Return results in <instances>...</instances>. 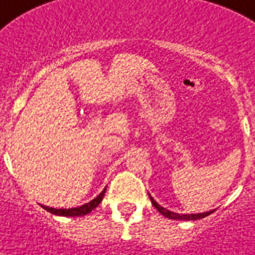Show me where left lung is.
<instances>
[{"mask_svg":"<svg viewBox=\"0 0 255 255\" xmlns=\"http://www.w3.org/2000/svg\"><path fill=\"white\" fill-rule=\"evenodd\" d=\"M149 197H150V201H151V204H153V206L155 207V209H157V210L162 214V215H164L166 218H168V219L198 220V219H202V218L207 217V215H210L211 213H214V210H210V211H206V213H198V214H177V213H174V211H170V210H167V209H164V207H162L160 205H158L157 201L154 200L150 194H149Z\"/></svg>","mask_w":255,"mask_h":255,"instance_id":"left-lung-1","label":"left lung"}]
</instances>
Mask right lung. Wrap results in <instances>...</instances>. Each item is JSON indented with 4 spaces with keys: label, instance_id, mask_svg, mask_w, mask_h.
Instances as JSON below:
<instances>
[{
    "label": "right lung",
    "instance_id": "add662e5",
    "mask_svg": "<svg viewBox=\"0 0 255 255\" xmlns=\"http://www.w3.org/2000/svg\"><path fill=\"white\" fill-rule=\"evenodd\" d=\"M105 192H106V188L96 198L89 201L88 204L81 205V206L78 207H72V209H54V207L44 206V205H41V207L46 211H49V213L54 214V215H59V217H83V215H87V214L91 213L92 210H95L96 207L101 204L102 198L105 196Z\"/></svg>",
    "mask_w": 255,
    "mask_h": 255
}]
</instances>
